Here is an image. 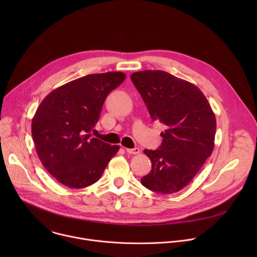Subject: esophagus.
Listing matches in <instances>:
<instances>
[{"label": "esophagus", "instance_id": "obj_1", "mask_svg": "<svg viewBox=\"0 0 257 257\" xmlns=\"http://www.w3.org/2000/svg\"><path fill=\"white\" fill-rule=\"evenodd\" d=\"M126 152L130 155H138L140 153V150L138 148L135 149H126Z\"/></svg>", "mask_w": 257, "mask_h": 257}]
</instances>
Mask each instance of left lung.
Segmentation results:
<instances>
[{
    "mask_svg": "<svg viewBox=\"0 0 257 257\" xmlns=\"http://www.w3.org/2000/svg\"><path fill=\"white\" fill-rule=\"evenodd\" d=\"M154 121L166 126L156 151L144 150L152 171L141 178L148 189L173 194L186 187L210 157L214 146L215 116L194 84L161 70L131 74Z\"/></svg>",
    "mask_w": 257,
    "mask_h": 257,
    "instance_id": "left-lung-1",
    "label": "left lung"
}]
</instances>
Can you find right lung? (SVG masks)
Listing matches in <instances>:
<instances>
[{
  "instance_id": "obj_1",
  "label": "right lung",
  "mask_w": 257,
  "mask_h": 257,
  "mask_svg": "<svg viewBox=\"0 0 257 257\" xmlns=\"http://www.w3.org/2000/svg\"><path fill=\"white\" fill-rule=\"evenodd\" d=\"M126 78L122 72L90 74L49 93L31 123L35 150L47 171L70 188L87 187L101 177L120 146L91 132L105 97Z\"/></svg>"
}]
</instances>
